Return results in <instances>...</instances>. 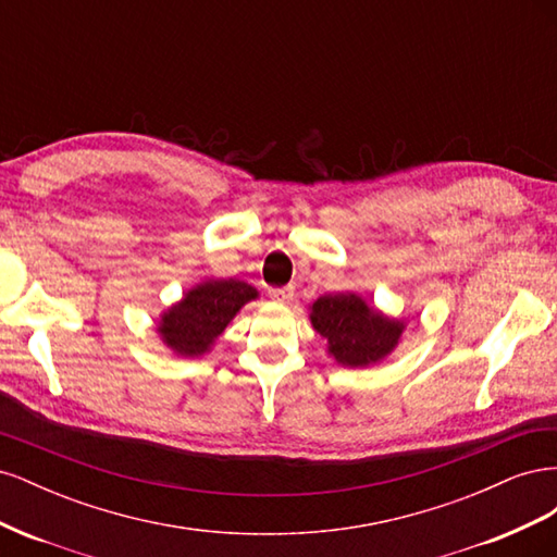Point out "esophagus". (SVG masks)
<instances>
[{
  "label": "esophagus",
  "mask_w": 557,
  "mask_h": 557,
  "mask_svg": "<svg viewBox=\"0 0 557 557\" xmlns=\"http://www.w3.org/2000/svg\"><path fill=\"white\" fill-rule=\"evenodd\" d=\"M269 295H272V299H276V301H290L295 297V285H285V288H274V290H269Z\"/></svg>",
  "instance_id": "obj_1"
}]
</instances>
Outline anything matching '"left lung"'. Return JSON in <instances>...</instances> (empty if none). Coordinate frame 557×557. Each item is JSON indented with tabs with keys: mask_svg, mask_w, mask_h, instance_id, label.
Masks as SVG:
<instances>
[{
	"mask_svg": "<svg viewBox=\"0 0 557 557\" xmlns=\"http://www.w3.org/2000/svg\"><path fill=\"white\" fill-rule=\"evenodd\" d=\"M311 327L342 367H372L401 344L407 320L387 315L358 293H327L309 305Z\"/></svg>",
	"mask_w": 557,
	"mask_h": 557,
	"instance_id": "1",
	"label": "left lung"
}]
</instances>
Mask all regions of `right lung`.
Here are the masks:
<instances>
[{
  "mask_svg": "<svg viewBox=\"0 0 557 557\" xmlns=\"http://www.w3.org/2000/svg\"><path fill=\"white\" fill-rule=\"evenodd\" d=\"M258 297V288L242 278L207 276L158 315L156 332L174 356L201 358L213 350L234 315Z\"/></svg>",
  "mask_w": 557,
  "mask_h": 557,
  "instance_id": "1",
  "label": "right lung"
}]
</instances>
